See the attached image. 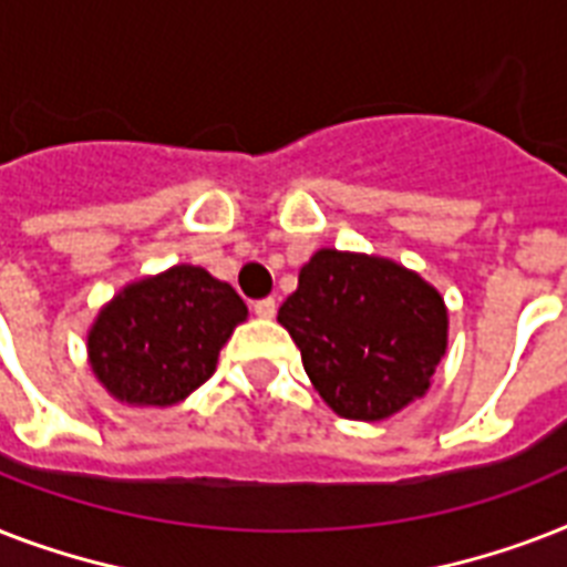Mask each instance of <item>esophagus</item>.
Masks as SVG:
<instances>
[{
	"label": "esophagus",
	"mask_w": 567,
	"mask_h": 567,
	"mask_svg": "<svg viewBox=\"0 0 567 567\" xmlns=\"http://www.w3.org/2000/svg\"><path fill=\"white\" fill-rule=\"evenodd\" d=\"M252 311H256L258 318L270 320L276 315V300L274 297H265V300H256L252 302Z\"/></svg>",
	"instance_id": "34e87169"
}]
</instances>
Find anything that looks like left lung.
I'll use <instances>...</instances> for the list:
<instances>
[{"label": "left lung", "mask_w": 567, "mask_h": 567, "mask_svg": "<svg viewBox=\"0 0 567 567\" xmlns=\"http://www.w3.org/2000/svg\"><path fill=\"white\" fill-rule=\"evenodd\" d=\"M279 323L300 347L323 403L350 421H385L426 394L447 350V306L391 258L318 249Z\"/></svg>", "instance_id": "8db88e82"}]
</instances>
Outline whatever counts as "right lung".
Instances as JSON below:
<instances>
[{"label": "right lung", "instance_id": "add662e5", "mask_svg": "<svg viewBox=\"0 0 567 567\" xmlns=\"http://www.w3.org/2000/svg\"><path fill=\"white\" fill-rule=\"evenodd\" d=\"M247 306L229 282L194 265L126 285L96 315L87 359L102 388L128 405H176L217 368Z\"/></svg>", "mask_w": 567, "mask_h": 567}]
</instances>
